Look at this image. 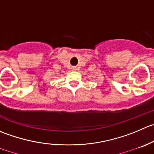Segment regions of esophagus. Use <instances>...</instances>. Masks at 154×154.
<instances>
[{
	"mask_svg": "<svg viewBox=\"0 0 154 154\" xmlns=\"http://www.w3.org/2000/svg\"><path fill=\"white\" fill-rule=\"evenodd\" d=\"M73 69H75V68H73Z\"/></svg>",
	"mask_w": 154,
	"mask_h": 154,
	"instance_id": "obj_1",
	"label": "esophagus"
}]
</instances>
